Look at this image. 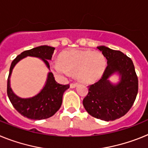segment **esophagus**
<instances>
[{
    "mask_svg": "<svg viewBox=\"0 0 148 148\" xmlns=\"http://www.w3.org/2000/svg\"><path fill=\"white\" fill-rule=\"evenodd\" d=\"M77 87V84L76 83H71L70 84V87L71 88H75V87Z\"/></svg>",
    "mask_w": 148,
    "mask_h": 148,
    "instance_id": "1",
    "label": "esophagus"
}]
</instances>
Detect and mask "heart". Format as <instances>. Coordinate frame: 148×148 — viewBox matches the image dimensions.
I'll return each mask as SVG.
<instances>
[{
    "mask_svg": "<svg viewBox=\"0 0 148 148\" xmlns=\"http://www.w3.org/2000/svg\"><path fill=\"white\" fill-rule=\"evenodd\" d=\"M59 61L51 63L53 73L61 78L75 73L81 83L92 84L102 77L107 67V60L99 51L90 49H70L59 55Z\"/></svg>",
    "mask_w": 148,
    "mask_h": 148,
    "instance_id": "1",
    "label": "heart"
}]
</instances>
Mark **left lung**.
I'll use <instances>...</instances> for the list:
<instances>
[{
	"label": "left lung",
	"mask_w": 148,
	"mask_h": 148,
	"mask_svg": "<svg viewBox=\"0 0 148 148\" xmlns=\"http://www.w3.org/2000/svg\"><path fill=\"white\" fill-rule=\"evenodd\" d=\"M108 60V66L99 82L89 86L83 105L90 116L106 121L125 116L131 108L138 93V78L132 60L121 51L99 46ZM118 74L120 81L113 84L109 77Z\"/></svg>",
	"instance_id": "left-lung-1"
}]
</instances>
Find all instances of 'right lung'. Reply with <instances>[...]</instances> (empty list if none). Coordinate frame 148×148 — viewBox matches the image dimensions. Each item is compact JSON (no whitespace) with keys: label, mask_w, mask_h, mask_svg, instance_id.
<instances>
[{"label":"right lung","mask_w":148,"mask_h":148,"mask_svg":"<svg viewBox=\"0 0 148 148\" xmlns=\"http://www.w3.org/2000/svg\"><path fill=\"white\" fill-rule=\"evenodd\" d=\"M55 48L44 45L26 50L18 55L11 64L7 80V95L12 104L18 113L24 117L34 120H41L53 116L60 109L62 104L64 92L70 85H63L56 82L53 73L49 72L47 78L42 90L37 95L30 98H21L15 94L10 85V77L15 65L27 56L42 60L49 70L48 61L51 60Z\"/></svg>","instance_id":"add662e5"}]
</instances>
